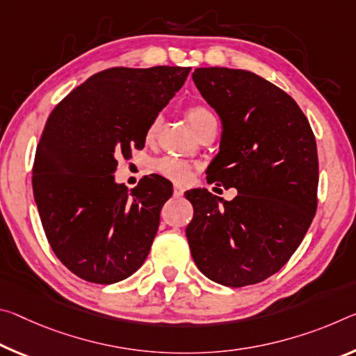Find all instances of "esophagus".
I'll return each instance as SVG.
<instances>
[{"label":"esophagus","instance_id":"1","mask_svg":"<svg viewBox=\"0 0 356 356\" xmlns=\"http://www.w3.org/2000/svg\"><path fill=\"white\" fill-rule=\"evenodd\" d=\"M185 193V187L182 184H174V196H182Z\"/></svg>","mask_w":356,"mask_h":356}]
</instances>
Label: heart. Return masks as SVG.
Returning a JSON list of instances; mask_svg holds the SVG:
<instances>
[{"label":"heart","mask_w":356,"mask_h":356,"mask_svg":"<svg viewBox=\"0 0 356 356\" xmlns=\"http://www.w3.org/2000/svg\"><path fill=\"white\" fill-rule=\"evenodd\" d=\"M187 118H188L190 125L193 127L196 133H198L209 120H213L216 117L212 115V112L209 111L207 107L201 106V104H193L187 109ZM160 123H161L160 115H155L154 118H152V122L149 123L147 129H145V139H147V143L155 139L158 128H160ZM155 169H156V172L161 174V176L172 179V180H179V182L187 180L191 176V171H193V168H191V165H188L187 161L177 160V158H172V156L160 158V160L155 163Z\"/></svg>","instance_id":"b5f03b06"}]
</instances>
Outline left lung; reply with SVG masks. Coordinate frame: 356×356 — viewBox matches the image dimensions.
Listing matches in <instances>:
<instances>
[{
  "instance_id": "obj_1",
  "label": "left lung",
  "mask_w": 356,
  "mask_h": 356,
  "mask_svg": "<svg viewBox=\"0 0 356 356\" xmlns=\"http://www.w3.org/2000/svg\"><path fill=\"white\" fill-rule=\"evenodd\" d=\"M191 77L223 128L207 182L238 190L222 207L206 188L185 193L191 257L220 285L258 284L289 261L317 211L315 136L296 101L255 72L198 67Z\"/></svg>"
}]
</instances>
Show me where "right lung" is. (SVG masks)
Returning a JSON list of instances; mask_svg holds the SVG:
<instances>
[{
	"mask_svg": "<svg viewBox=\"0 0 356 356\" xmlns=\"http://www.w3.org/2000/svg\"><path fill=\"white\" fill-rule=\"evenodd\" d=\"M191 67H111L55 106L39 140L33 195L42 228L65 266L93 284H115L147 258L171 198L161 176L128 190L118 156L143 149L145 129L184 86Z\"/></svg>",
	"mask_w": 356,
	"mask_h": 356,
	"instance_id": "add662e5",
	"label": "right lung"
}]
</instances>
